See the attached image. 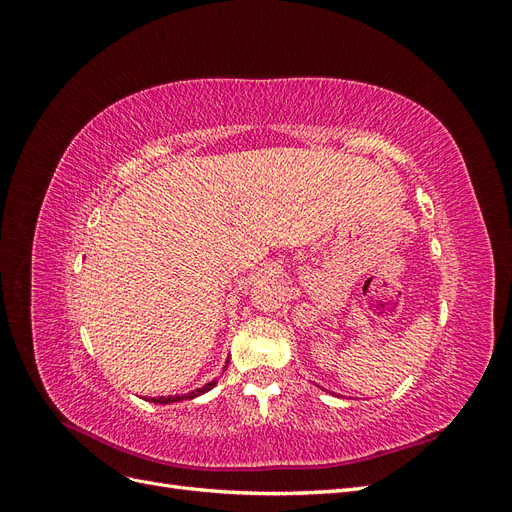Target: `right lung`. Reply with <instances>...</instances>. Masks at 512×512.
<instances>
[{"label":"right lung","instance_id":"obj_1","mask_svg":"<svg viewBox=\"0 0 512 512\" xmlns=\"http://www.w3.org/2000/svg\"><path fill=\"white\" fill-rule=\"evenodd\" d=\"M215 386V380L213 382H209V384H205V386H200V389H196V391H192V393H188V395H168V397H151L149 401H153V404H175V401H181V399H194V397H198V395H203V393H207V391H211Z\"/></svg>","mask_w":512,"mask_h":512}]
</instances>
